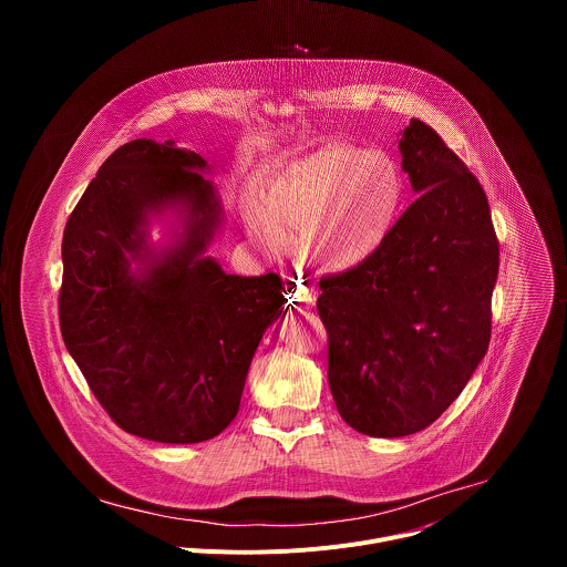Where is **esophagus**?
I'll use <instances>...</instances> for the list:
<instances>
[{"instance_id":"obj_1","label":"esophagus","mask_w":567,"mask_h":567,"mask_svg":"<svg viewBox=\"0 0 567 567\" xmlns=\"http://www.w3.org/2000/svg\"><path fill=\"white\" fill-rule=\"evenodd\" d=\"M291 300H296L298 305H302V307H313L316 305V289L311 287V285H307V282H298L296 285V289H293V298Z\"/></svg>"}]
</instances>
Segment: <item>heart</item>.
Returning <instances> with one entry per match:
<instances>
[{
  "mask_svg": "<svg viewBox=\"0 0 567 567\" xmlns=\"http://www.w3.org/2000/svg\"><path fill=\"white\" fill-rule=\"evenodd\" d=\"M403 202L394 161L357 145H326L282 171L267 202L251 199L254 237L276 254L302 233L307 254L322 267L346 271L372 258L392 233Z\"/></svg>",
  "mask_w": 567,
  "mask_h": 567,
  "instance_id": "1",
  "label": "heart"
}]
</instances>
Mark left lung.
Listing matches in <instances>:
<instances>
[{
  "label": "left lung",
  "instance_id": "left-lung-1",
  "mask_svg": "<svg viewBox=\"0 0 567 567\" xmlns=\"http://www.w3.org/2000/svg\"><path fill=\"white\" fill-rule=\"evenodd\" d=\"M399 147L420 197L372 258L320 278L316 302L339 415L372 437L424 431L464 390L489 348L501 262L464 161L417 118Z\"/></svg>",
  "mask_w": 567,
  "mask_h": 567
}]
</instances>
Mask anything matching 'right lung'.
Returning a JSON list of instances; mask_svg holds the SVG:
<instances>
[{
  "label": "right lung",
  "instance_id": "obj_1",
  "mask_svg": "<svg viewBox=\"0 0 567 567\" xmlns=\"http://www.w3.org/2000/svg\"><path fill=\"white\" fill-rule=\"evenodd\" d=\"M204 168L171 141H130L62 235V341L114 424L152 442L195 444L233 422L262 332L287 302L276 274L230 276L202 258L215 226ZM177 200L192 213L187 241L136 279L126 256L137 257L144 215Z\"/></svg>",
  "mask_w": 567,
  "mask_h": 567
}]
</instances>
